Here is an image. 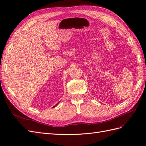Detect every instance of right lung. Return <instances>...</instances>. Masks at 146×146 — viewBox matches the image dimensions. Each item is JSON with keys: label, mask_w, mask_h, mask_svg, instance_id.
Here are the masks:
<instances>
[{"label": "right lung", "mask_w": 146, "mask_h": 146, "mask_svg": "<svg viewBox=\"0 0 146 146\" xmlns=\"http://www.w3.org/2000/svg\"><path fill=\"white\" fill-rule=\"evenodd\" d=\"M59 102H58V103H57V104H56V105H55V106H53V108H54V107H56V106H57V105H58V104H59Z\"/></svg>", "instance_id": "right-lung-1"}]
</instances>
